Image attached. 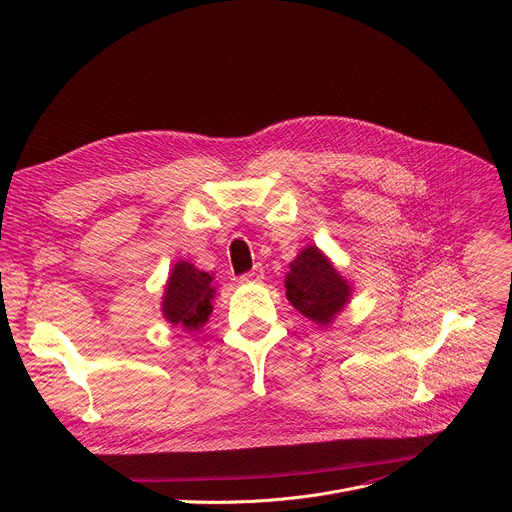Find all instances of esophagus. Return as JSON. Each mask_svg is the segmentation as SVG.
<instances>
[{
    "label": "esophagus",
    "mask_w": 512,
    "mask_h": 512,
    "mask_svg": "<svg viewBox=\"0 0 512 512\" xmlns=\"http://www.w3.org/2000/svg\"><path fill=\"white\" fill-rule=\"evenodd\" d=\"M263 275H265L263 267H261V265H255L251 271H247V273H243V275L239 277V283H255V281H261Z\"/></svg>",
    "instance_id": "34e87169"
}]
</instances>
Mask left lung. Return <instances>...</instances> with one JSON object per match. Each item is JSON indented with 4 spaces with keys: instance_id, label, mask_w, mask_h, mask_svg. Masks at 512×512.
I'll return each instance as SVG.
<instances>
[{
    "instance_id": "obj_1",
    "label": "left lung",
    "mask_w": 512,
    "mask_h": 512,
    "mask_svg": "<svg viewBox=\"0 0 512 512\" xmlns=\"http://www.w3.org/2000/svg\"><path fill=\"white\" fill-rule=\"evenodd\" d=\"M285 296L298 312L316 324H330L346 306L350 287L318 247L304 249L289 265Z\"/></svg>"
}]
</instances>
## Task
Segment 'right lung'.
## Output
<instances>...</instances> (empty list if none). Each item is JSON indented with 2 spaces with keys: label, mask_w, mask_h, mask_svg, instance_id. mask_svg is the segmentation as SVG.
Masks as SVG:
<instances>
[{
  "label": "right lung",
  "mask_w": 512,
  "mask_h": 512,
  "mask_svg": "<svg viewBox=\"0 0 512 512\" xmlns=\"http://www.w3.org/2000/svg\"><path fill=\"white\" fill-rule=\"evenodd\" d=\"M212 277L194 265L176 263L164 296V316L186 330H198L212 312Z\"/></svg>",
  "instance_id": "obj_1"
}]
</instances>
